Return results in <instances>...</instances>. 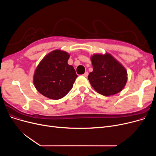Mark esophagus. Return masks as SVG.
Wrapping results in <instances>:
<instances>
[{"mask_svg":"<svg viewBox=\"0 0 156 156\" xmlns=\"http://www.w3.org/2000/svg\"><path fill=\"white\" fill-rule=\"evenodd\" d=\"M88 72H85V73H84V75H83V76H84L85 77H87V76H88Z\"/></svg>","mask_w":156,"mask_h":156,"instance_id":"34e87169","label":"esophagus"}]
</instances>
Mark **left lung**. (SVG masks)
I'll use <instances>...</instances> for the list:
<instances>
[{"label": "left lung", "instance_id": "1", "mask_svg": "<svg viewBox=\"0 0 156 156\" xmlns=\"http://www.w3.org/2000/svg\"><path fill=\"white\" fill-rule=\"evenodd\" d=\"M90 59L94 69L88 79L97 92L110 96L125 88L128 80L127 71L111 54H94Z\"/></svg>", "mask_w": 156, "mask_h": 156}]
</instances>
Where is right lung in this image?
Here are the masks:
<instances>
[{"label": "right lung", "mask_w": 156, "mask_h": 156, "mask_svg": "<svg viewBox=\"0 0 156 156\" xmlns=\"http://www.w3.org/2000/svg\"><path fill=\"white\" fill-rule=\"evenodd\" d=\"M69 56L68 52L57 49L40 62L34 73V83L41 94L58 100L71 90L78 76L74 68L68 64Z\"/></svg>", "instance_id": "1"}]
</instances>
